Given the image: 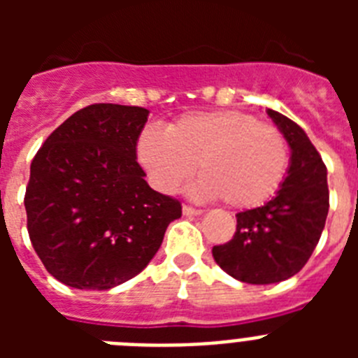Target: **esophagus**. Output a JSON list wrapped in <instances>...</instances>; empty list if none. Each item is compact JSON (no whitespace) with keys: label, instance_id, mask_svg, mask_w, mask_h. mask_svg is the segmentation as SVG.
Instances as JSON below:
<instances>
[{"label":"esophagus","instance_id":"esophagus-1","mask_svg":"<svg viewBox=\"0 0 358 358\" xmlns=\"http://www.w3.org/2000/svg\"><path fill=\"white\" fill-rule=\"evenodd\" d=\"M182 213H185L186 217H197V215H202L204 211L199 210V208H192L188 206V204H185V206H182Z\"/></svg>","mask_w":358,"mask_h":358}]
</instances>
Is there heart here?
<instances>
[{
  "label": "heart",
  "mask_w": 358,
  "mask_h": 358,
  "mask_svg": "<svg viewBox=\"0 0 358 358\" xmlns=\"http://www.w3.org/2000/svg\"><path fill=\"white\" fill-rule=\"evenodd\" d=\"M138 159L166 194L186 185L199 164L195 194L245 210L276 194L289 169V145L280 129L252 115L210 110L179 116L166 131L145 127Z\"/></svg>",
  "instance_id": "1"
}]
</instances>
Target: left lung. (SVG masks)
<instances>
[{
  "mask_svg": "<svg viewBox=\"0 0 358 358\" xmlns=\"http://www.w3.org/2000/svg\"><path fill=\"white\" fill-rule=\"evenodd\" d=\"M290 147L280 189L264 206L236 213L233 238L215 245L213 258L235 280L251 285L280 283L305 267L327 222L330 194L327 166L297 123L267 109Z\"/></svg>",
  "mask_w": 358,
  "mask_h": 358,
  "instance_id": "8db88e82",
  "label": "left lung"
}]
</instances>
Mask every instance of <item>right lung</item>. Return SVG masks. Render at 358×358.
Masks as SVG:
<instances>
[{
	"instance_id": "1",
	"label": "right lung",
	"mask_w": 358,
	"mask_h": 358,
	"mask_svg": "<svg viewBox=\"0 0 358 358\" xmlns=\"http://www.w3.org/2000/svg\"><path fill=\"white\" fill-rule=\"evenodd\" d=\"M143 107L93 103L36 154L24 195L31 245L64 285L109 290L140 274L181 202L152 189L136 159Z\"/></svg>"
}]
</instances>
